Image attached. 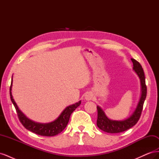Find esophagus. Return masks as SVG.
<instances>
[{"instance_id": "obj_1", "label": "esophagus", "mask_w": 159, "mask_h": 159, "mask_svg": "<svg viewBox=\"0 0 159 159\" xmlns=\"http://www.w3.org/2000/svg\"><path fill=\"white\" fill-rule=\"evenodd\" d=\"M93 98H94L93 94L91 92H87L85 95V99L88 101L92 100V99H93Z\"/></svg>"}]
</instances>
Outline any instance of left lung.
<instances>
[{"instance_id":"obj_1","label":"left lung","mask_w":159,"mask_h":159,"mask_svg":"<svg viewBox=\"0 0 159 159\" xmlns=\"http://www.w3.org/2000/svg\"><path fill=\"white\" fill-rule=\"evenodd\" d=\"M133 64V70L139 77L141 85V95L139 102L137 105L134 111L129 118L123 121H113L109 119L102 109L97 106L98 120L97 125L102 131L109 133H118L127 131L131 128L138 122L140 119L143 111V104L147 97V85L145 84V77L141 65L137 60L133 58L131 59Z\"/></svg>"}]
</instances>
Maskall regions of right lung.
Masks as SVG:
<instances>
[{
  "label": "right lung",
  "instance_id": "right-lung-1",
  "mask_svg": "<svg viewBox=\"0 0 159 159\" xmlns=\"http://www.w3.org/2000/svg\"><path fill=\"white\" fill-rule=\"evenodd\" d=\"M12 84V80L11 81V85L10 87L11 99L14 105V107L16 109L19 121H20L22 125L26 129L29 130V131L34 133L37 134H39V135H41V136L52 137L60 133L66 128L67 125H68L71 114L73 113L74 111L78 106H80V105L81 104V101H80V102H78V103L71 105L70 106L67 107L60 115V116L56 120H54V121H52L51 123H36L27 118L18 107L17 105L15 103V102H14L12 95V92H11Z\"/></svg>",
  "mask_w": 159,
  "mask_h": 159
}]
</instances>
